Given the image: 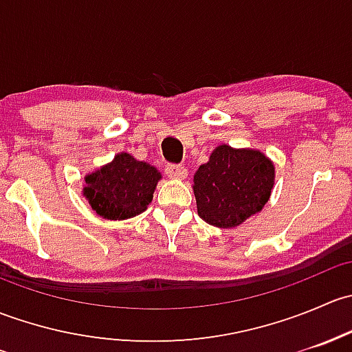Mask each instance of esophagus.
I'll use <instances>...</instances> for the list:
<instances>
[{
  "label": "esophagus",
  "mask_w": 352,
  "mask_h": 352,
  "mask_svg": "<svg viewBox=\"0 0 352 352\" xmlns=\"http://www.w3.org/2000/svg\"><path fill=\"white\" fill-rule=\"evenodd\" d=\"M165 173L170 179H186L187 168L184 165H177V163H168L165 166Z\"/></svg>",
  "instance_id": "1"
}]
</instances>
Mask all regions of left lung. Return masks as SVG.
Here are the masks:
<instances>
[{"label":"left lung","mask_w":352,"mask_h":352,"mask_svg":"<svg viewBox=\"0 0 352 352\" xmlns=\"http://www.w3.org/2000/svg\"><path fill=\"white\" fill-rule=\"evenodd\" d=\"M274 165L255 150L218 146L194 175L197 212L218 228H233L261 211L271 196Z\"/></svg>","instance_id":"1"}]
</instances>
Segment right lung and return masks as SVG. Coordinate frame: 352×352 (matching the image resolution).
I'll list each match as a JSON object with an SVG mask.
<instances>
[{"instance_id":"add662e5","label":"right lung","mask_w":352,"mask_h":352,"mask_svg":"<svg viewBox=\"0 0 352 352\" xmlns=\"http://www.w3.org/2000/svg\"><path fill=\"white\" fill-rule=\"evenodd\" d=\"M160 179L155 166L120 153L112 163L85 177L83 192L102 218L126 219L148 208Z\"/></svg>"}]
</instances>
